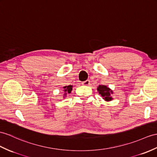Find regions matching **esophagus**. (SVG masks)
Listing matches in <instances>:
<instances>
[{"mask_svg":"<svg viewBox=\"0 0 157 157\" xmlns=\"http://www.w3.org/2000/svg\"><path fill=\"white\" fill-rule=\"evenodd\" d=\"M82 84L83 85H86V86H87V85H89V84H90V81H89V80H86V81L82 82Z\"/></svg>","mask_w":157,"mask_h":157,"instance_id":"esophagus-1","label":"esophagus"}]
</instances>
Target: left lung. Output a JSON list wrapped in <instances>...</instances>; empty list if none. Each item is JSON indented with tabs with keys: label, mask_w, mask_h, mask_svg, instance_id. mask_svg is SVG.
Returning a JSON list of instances; mask_svg holds the SVG:
<instances>
[{
	"label": "left lung",
	"mask_w": 157,
	"mask_h": 157,
	"mask_svg": "<svg viewBox=\"0 0 157 157\" xmlns=\"http://www.w3.org/2000/svg\"><path fill=\"white\" fill-rule=\"evenodd\" d=\"M97 90L99 92V94H101L105 101H111L112 97H110V93H113V91L110 90L109 88L105 85H99L97 88Z\"/></svg>",
	"instance_id": "8db88e82"
}]
</instances>
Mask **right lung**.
Wrapping results in <instances>:
<instances>
[{
	"label": "right lung",
	"instance_id": "right-lung-1",
	"mask_svg": "<svg viewBox=\"0 0 157 157\" xmlns=\"http://www.w3.org/2000/svg\"><path fill=\"white\" fill-rule=\"evenodd\" d=\"M63 89H64V91L65 92V94H64V95H65L67 93H71L72 89V86H71V85L66 86H64Z\"/></svg>",
	"mask_w": 157,
	"mask_h": 157
}]
</instances>
